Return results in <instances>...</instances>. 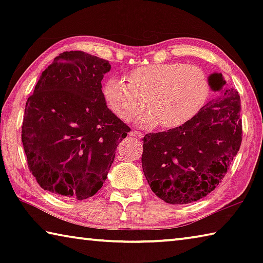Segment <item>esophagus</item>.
I'll return each instance as SVG.
<instances>
[{
	"label": "esophagus",
	"mask_w": 263,
	"mask_h": 263,
	"mask_svg": "<svg viewBox=\"0 0 263 263\" xmlns=\"http://www.w3.org/2000/svg\"><path fill=\"white\" fill-rule=\"evenodd\" d=\"M128 135H130L131 137H136V138H142V136H144V133L142 132H140V131H131L130 133H128Z\"/></svg>",
	"instance_id": "34e87169"
}]
</instances>
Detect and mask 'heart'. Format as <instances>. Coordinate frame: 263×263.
Segmentation results:
<instances>
[{"label": "heart", "mask_w": 263, "mask_h": 263, "mask_svg": "<svg viewBox=\"0 0 263 263\" xmlns=\"http://www.w3.org/2000/svg\"><path fill=\"white\" fill-rule=\"evenodd\" d=\"M126 79L128 83L119 78L108 79L102 95L108 108L124 122L147 106L148 112L138 119L144 127L161 125L174 130L185 125L199 114L210 92L202 70L182 62L141 66Z\"/></svg>", "instance_id": "heart-1"}]
</instances>
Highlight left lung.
Segmentation results:
<instances>
[{
    "label": "left lung",
    "mask_w": 263,
    "mask_h": 263,
    "mask_svg": "<svg viewBox=\"0 0 263 263\" xmlns=\"http://www.w3.org/2000/svg\"><path fill=\"white\" fill-rule=\"evenodd\" d=\"M218 96L185 125L144 137L141 164L153 193L169 204L205 197L224 179L242 140L240 96L224 88L220 73L209 77Z\"/></svg>",
    "instance_id": "1"
}]
</instances>
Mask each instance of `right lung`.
Instances as JSON below:
<instances>
[{"mask_svg": "<svg viewBox=\"0 0 263 263\" xmlns=\"http://www.w3.org/2000/svg\"><path fill=\"white\" fill-rule=\"evenodd\" d=\"M108 60L64 52L44 70L25 104L22 142L30 172L44 190L66 199L94 196L116 149L130 132L104 102Z\"/></svg>", "mask_w": 263, "mask_h": 263, "instance_id": "add662e5", "label": "right lung"}]
</instances>
